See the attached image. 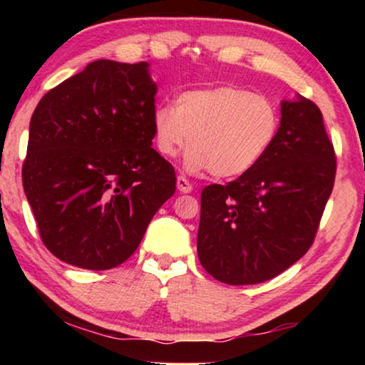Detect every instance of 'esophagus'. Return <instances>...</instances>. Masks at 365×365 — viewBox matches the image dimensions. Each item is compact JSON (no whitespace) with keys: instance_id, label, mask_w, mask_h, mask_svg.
Here are the masks:
<instances>
[{"instance_id":"1","label":"esophagus","mask_w":365,"mask_h":365,"mask_svg":"<svg viewBox=\"0 0 365 365\" xmlns=\"http://www.w3.org/2000/svg\"><path fill=\"white\" fill-rule=\"evenodd\" d=\"M176 186H178V191L182 192V194H187V192L192 191L191 182H189L187 179L184 178V176H178V179H176Z\"/></svg>"}]
</instances>
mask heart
I'll return each mask as SVG.
<instances>
[{
  "label": "heart",
  "instance_id": "1",
  "mask_svg": "<svg viewBox=\"0 0 365 365\" xmlns=\"http://www.w3.org/2000/svg\"><path fill=\"white\" fill-rule=\"evenodd\" d=\"M281 116L272 99L239 86L192 89L153 111L158 153L174 158L189 141L184 164L229 179L246 174L276 141Z\"/></svg>",
  "mask_w": 365,
  "mask_h": 365
}]
</instances>
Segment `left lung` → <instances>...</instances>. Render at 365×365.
<instances>
[{
	"mask_svg": "<svg viewBox=\"0 0 365 365\" xmlns=\"http://www.w3.org/2000/svg\"><path fill=\"white\" fill-rule=\"evenodd\" d=\"M336 178V156L316 104L281 101V126L264 158L236 181L201 194L197 256L231 286L279 276L309 251Z\"/></svg>",
	"mask_w": 365,
	"mask_h": 365,
	"instance_id": "8db88e82",
	"label": "left lung"
}]
</instances>
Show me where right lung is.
Listing matches in <instances>:
<instances>
[{
	"label": "right lung",
	"instance_id": "right-lung-1",
	"mask_svg": "<svg viewBox=\"0 0 365 365\" xmlns=\"http://www.w3.org/2000/svg\"><path fill=\"white\" fill-rule=\"evenodd\" d=\"M149 63L98 59L48 91L29 121L23 187L48 251L106 271L136 251L176 191L153 149Z\"/></svg>",
	"mask_w": 365,
	"mask_h": 365
}]
</instances>
